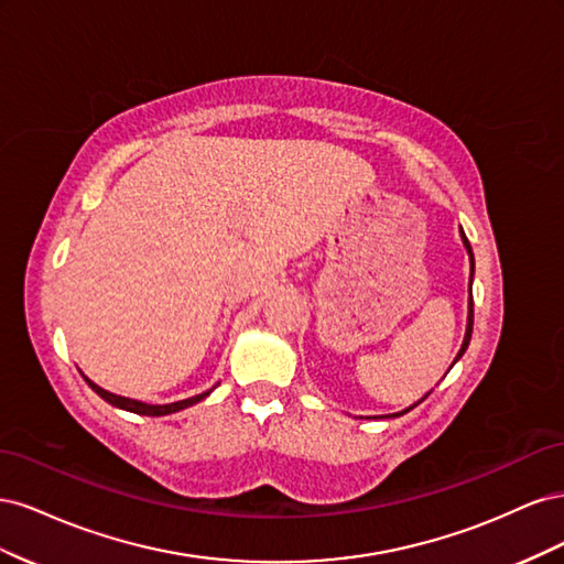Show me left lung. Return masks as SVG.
Returning a JSON list of instances; mask_svg holds the SVG:
<instances>
[{
	"label": "left lung",
	"instance_id": "obj_1",
	"mask_svg": "<svg viewBox=\"0 0 564 564\" xmlns=\"http://www.w3.org/2000/svg\"><path fill=\"white\" fill-rule=\"evenodd\" d=\"M460 242H464V247H466V251H468V259H470V299H468V322H466V336H464V344H460V348H458V352H456V357H454V362H452V367L460 360V357H464V352H466V348H468V344H470V334H473V272H475V259H473V249H470V242H468V237H466V232H464V228H460ZM431 392H425V395L419 400V402H423L425 398H429ZM419 402H414L412 406L409 409H414ZM409 409H404V412H409ZM404 412H398V414H388L386 419H392V416H402Z\"/></svg>",
	"mask_w": 564,
	"mask_h": 564
}]
</instances>
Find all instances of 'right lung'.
<instances>
[{
    "label": "right lung",
    "instance_id": "obj_1",
    "mask_svg": "<svg viewBox=\"0 0 564 564\" xmlns=\"http://www.w3.org/2000/svg\"><path fill=\"white\" fill-rule=\"evenodd\" d=\"M84 377V373H82ZM84 381L89 383V388L96 392L98 398H104L108 404L117 406V409H124V412H131V414H141V416H166V414H174V412H181V409L185 406H193L197 402H202L207 395H212V390L216 388H209L207 392H199V395L195 398H187V400H178V402H172V404H148V402H141V400H131V398H122V395H115V392H108L100 386H96L91 379L84 377Z\"/></svg>",
    "mask_w": 564,
    "mask_h": 564
}]
</instances>
